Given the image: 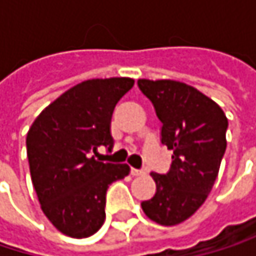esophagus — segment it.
Masks as SVG:
<instances>
[{"mask_svg": "<svg viewBox=\"0 0 256 256\" xmlns=\"http://www.w3.org/2000/svg\"><path fill=\"white\" fill-rule=\"evenodd\" d=\"M130 174H132L133 176H140V175H145V170H142V169H134V168H132Z\"/></svg>", "mask_w": 256, "mask_h": 256, "instance_id": "1", "label": "esophagus"}]
</instances>
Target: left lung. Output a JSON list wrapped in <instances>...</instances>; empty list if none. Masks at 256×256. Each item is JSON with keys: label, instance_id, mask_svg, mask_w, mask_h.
<instances>
[{"label": "left lung", "instance_id": "left-lung-1", "mask_svg": "<svg viewBox=\"0 0 256 256\" xmlns=\"http://www.w3.org/2000/svg\"><path fill=\"white\" fill-rule=\"evenodd\" d=\"M138 86L163 123L162 142L174 150L170 170L151 172L156 194L140 206L151 221L176 226L196 214L215 184L228 120L215 100L185 82L140 78Z\"/></svg>", "mask_w": 256, "mask_h": 256}]
</instances>
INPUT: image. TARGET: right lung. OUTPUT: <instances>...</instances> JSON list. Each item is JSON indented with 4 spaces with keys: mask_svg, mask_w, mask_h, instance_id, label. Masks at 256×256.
<instances>
[{
    "mask_svg": "<svg viewBox=\"0 0 256 256\" xmlns=\"http://www.w3.org/2000/svg\"><path fill=\"white\" fill-rule=\"evenodd\" d=\"M133 84L128 77L86 80L46 106L26 134L41 209L70 237H90L102 227L108 185L130 172L128 164L102 163L93 154L99 146L111 150L114 108Z\"/></svg>",
    "mask_w": 256,
    "mask_h": 256,
    "instance_id": "add662e5",
    "label": "right lung"
}]
</instances>
